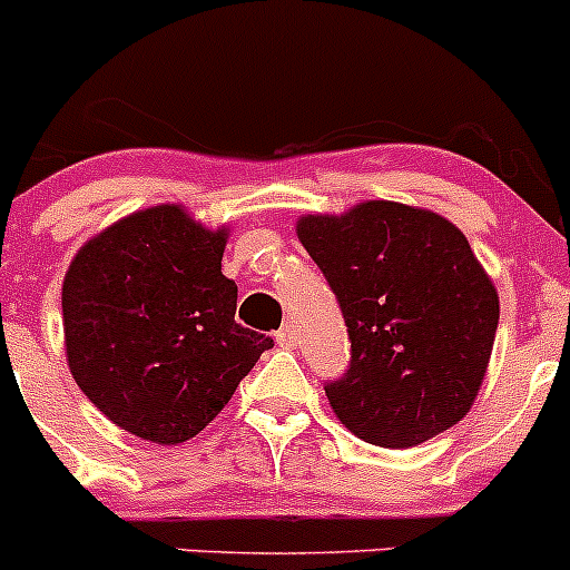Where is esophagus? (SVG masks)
<instances>
[{
    "mask_svg": "<svg viewBox=\"0 0 570 570\" xmlns=\"http://www.w3.org/2000/svg\"><path fill=\"white\" fill-rule=\"evenodd\" d=\"M275 342H278L281 347H295V345H297V331H295V325L286 323L284 328H281L278 334H275Z\"/></svg>",
    "mask_w": 570,
    "mask_h": 570,
    "instance_id": "34e87169",
    "label": "esophagus"
}]
</instances>
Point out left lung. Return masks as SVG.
I'll return each instance as SVG.
<instances>
[{
  "label": "left lung",
  "mask_w": 570,
  "mask_h": 570,
  "mask_svg": "<svg viewBox=\"0 0 570 570\" xmlns=\"http://www.w3.org/2000/svg\"><path fill=\"white\" fill-rule=\"evenodd\" d=\"M351 340L325 381L336 417L364 443L412 449L471 412L499 328V292L465 234L425 208L358 203L297 219Z\"/></svg>",
  "instance_id": "1"
}]
</instances>
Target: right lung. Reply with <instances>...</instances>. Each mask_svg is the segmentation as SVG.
<instances>
[{
	"mask_svg": "<svg viewBox=\"0 0 570 570\" xmlns=\"http://www.w3.org/2000/svg\"><path fill=\"white\" fill-rule=\"evenodd\" d=\"M225 242L228 230L203 228L180 206H153L88 239L69 264V370L136 438L175 445L200 434L273 347L234 320Z\"/></svg>",
	"mask_w": 570,
	"mask_h": 570,
	"instance_id": "add662e5",
	"label": "right lung"
}]
</instances>
